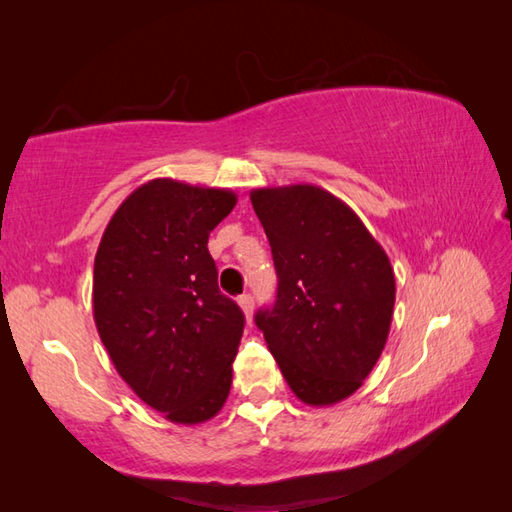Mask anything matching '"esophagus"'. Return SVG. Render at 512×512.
Segmentation results:
<instances>
[{"instance_id": "1", "label": "esophagus", "mask_w": 512, "mask_h": 512, "mask_svg": "<svg viewBox=\"0 0 512 512\" xmlns=\"http://www.w3.org/2000/svg\"><path fill=\"white\" fill-rule=\"evenodd\" d=\"M238 305H241L245 318H247V320H252V314H254V298H252V294H243V296H238Z\"/></svg>"}]
</instances>
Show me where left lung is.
I'll list each match as a JSON object with an SVG mask.
<instances>
[{
	"label": "left lung",
	"mask_w": 512,
	"mask_h": 512,
	"mask_svg": "<svg viewBox=\"0 0 512 512\" xmlns=\"http://www.w3.org/2000/svg\"><path fill=\"white\" fill-rule=\"evenodd\" d=\"M271 245L278 291L256 325L300 402L331 406L356 393L387 344L395 274L351 207L318 185L249 194Z\"/></svg>",
	"instance_id": "left-lung-1"
}]
</instances>
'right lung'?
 Wrapping results in <instances>:
<instances>
[{"label":"right lung","instance_id":"add662e5","mask_svg":"<svg viewBox=\"0 0 512 512\" xmlns=\"http://www.w3.org/2000/svg\"><path fill=\"white\" fill-rule=\"evenodd\" d=\"M238 196L152 179L112 214L95 256L92 314L123 382L174 424L223 409L245 318L207 249Z\"/></svg>","mask_w":512,"mask_h":512}]
</instances>
